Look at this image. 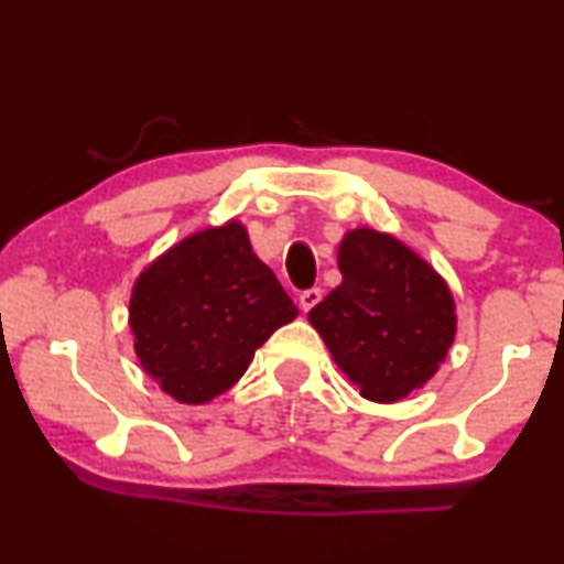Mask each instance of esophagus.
Listing matches in <instances>:
<instances>
[{"mask_svg": "<svg viewBox=\"0 0 564 564\" xmlns=\"http://www.w3.org/2000/svg\"><path fill=\"white\" fill-rule=\"evenodd\" d=\"M321 300H323L321 289H307V291H302V294H300V307H302V312H310Z\"/></svg>", "mask_w": 564, "mask_h": 564, "instance_id": "esophagus-1", "label": "esophagus"}]
</instances>
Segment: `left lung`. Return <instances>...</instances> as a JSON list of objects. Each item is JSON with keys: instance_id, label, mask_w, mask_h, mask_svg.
Returning a JSON list of instances; mask_svg holds the SVG:
<instances>
[{"instance_id": "1", "label": "left lung", "mask_w": 564, "mask_h": 564, "mask_svg": "<svg viewBox=\"0 0 564 564\" xmlns=\"http://www.w3.org/2000/svg\"><path fill=\"white\" fill-rule=\"evenodd\" d=\"M341 283L310 310L338 370L370 402L423 389L457 336L449 283L397 236L351 228L338 243Z\"/></svg>"}]
</instances>
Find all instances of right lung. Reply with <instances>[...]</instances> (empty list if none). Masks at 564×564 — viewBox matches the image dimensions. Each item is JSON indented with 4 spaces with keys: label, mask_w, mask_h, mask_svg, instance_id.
<instances>
[{
    "label": "right lung",
    "mask_w": 564,
    "mask_h": 564,
    "mask_svg": "<svg viewBox=\"0 0 564 564\" xmlns=\"http://www.w3.org/2000/svg\"><path fill=\"white\" fill-rule=\"evenodd\" d=\"M296 315L239 220L194 230L165 249L135 278L128 304L141 368L181 404H207L228 391Z\"/></svg>",
    "instance_id": "right-lung-1"
}]
</instances>
